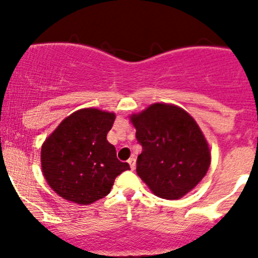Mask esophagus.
I'll list each match as a JSON object with an SVG mask.
<instances>
[{
  "label": "esophagus",
  "instance_id": "34e87169",
  "mask_svg": "<svg viewBox=\"0 0 258 258\" xmlns=\"http://www.w3.org/2000/svg\"><path fill=\"white\" fill-rule=\"evenodd\" d=\"M128 163H130V167H131V170H135V167H136V158L131 157L128 160Z\"/></svg>",
  "mask_w": 258,
  "mask_h": 258
}]
</instances>
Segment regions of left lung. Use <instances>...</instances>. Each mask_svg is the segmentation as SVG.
<instances>
[{
  "mask_svg": "<svg viewBox=\"0 0 258 258\" xmlns=\"http://www.w3.org/2000/svg\"><path fill=\"white\" fill-rule=\"evenodd\" d=\"M131 122L142 146L137 175L156 196L177 200L205 177L211 163L209 144L194 118L181 107L153 103Z\"/></svg>",
  "mask_w": 258,
  "mask_h": 258,
  "instance_id": "8db88e82",
  "label": "left lung"
}]
</instances>
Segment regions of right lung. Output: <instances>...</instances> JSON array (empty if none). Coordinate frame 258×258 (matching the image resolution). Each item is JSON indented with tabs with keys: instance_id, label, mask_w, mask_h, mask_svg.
<instances>
[{
	"instance_id": "right-lung-1",
	"label": "right lung",
	"mask_w": 258,
	"mask_h": 258,
	"mask_svg": "<svg viewBox=\"0 0 258 258\" xmlns=\"http://www.w3.org/2000/svg\"><path fill=\"white\" fill-rule=\"evenodd\" d=\"M114 113L82 108L63 119L41 147L46 181L67 201L88 205L110 194L114 178L130 170L107 141Z\"/></svg>"
}]
</instances>
